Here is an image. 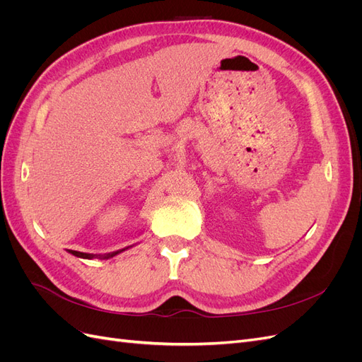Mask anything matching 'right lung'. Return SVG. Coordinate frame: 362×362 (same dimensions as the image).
<instances>
[{"label":"right lung","instance_id":"right-lung-1","mask_svg":"<svg viewBox=\"0 0 362 362\" xmlns=\"http://www.w3.org/2000/svg\"><path fill=\"white\" fill-rule=\"evenodd\" d=\"M131 246L128 247H124V249H119V250H115V252H110V254H104V255H100V254H86V252H78V250H68L69 254H72L74 257H78V258H84V259H92V258H100V259H108V258H113L115 255L120 254V252H124L127 249H129Z\"/></svg>","mask_w":362,"mask_h":362}]
</instances>
